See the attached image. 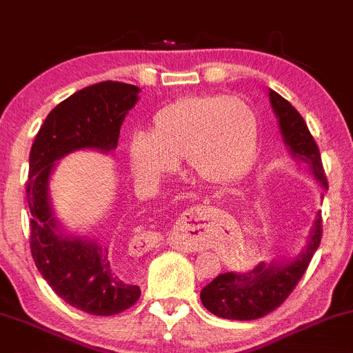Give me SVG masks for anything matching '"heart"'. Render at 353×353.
Here are the masks:
<instances>
[{
  "label": "heart",
  "instance_id": "obj_1",
  "mask_svg": "<svg viewBox=\"0 0 353 353\" xmlns=\"http://www.w3.org/2000/svg\"><path fill=\"white\" fill-rule=\"evenodd\" d=\"M256 139L255 114L245 101L226 95L183 97L152 117L148 134H134L127 158L139 180L166 175L183 158L197 180L228 185L252 165Z\"/></svg>",
  "mask_w": 353,
  "mask_h": 353
}]
</instances>
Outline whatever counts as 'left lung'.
Masks as SVG:
<instances>
[{
	"label": "left lung",
	"instance_id": "obj_1",
	"mask_svg": "<svg viewBox=\"0 0 353 353\" xmlns=\"http://www.w3.org/2000/svg\"><path fill=\"white\" fill-rule=\"evenodd\" d=\"M268 95L290 154L303 165L310 166L312 175L328 190V180L323 170L319 148L304 119L277 92L270 90ZM321 234L323 219L319 212L311 230L306 250L297 255V258L284 265L279 261L270 265L260 263L246 274L226 272L217 275L201 290L202 304L207 311L224 319L250 321V319L263 318L268 312L277 310L296 289L297 282L303 279L312 255L321 243Z\"/></svg>",
	"mask_w": 353,
	"mask_h": 353
}]
</instances>
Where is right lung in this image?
<instances>
[{"label":"right lung","mask_w":353,"mask_h":353,"mask_svg":"<svg viewBox=\"0 0 353 353\" xmlns=\"http://www.w3.org/2000/svg\"><path fill=\"white\" fill-rule=\"evenodd\" d=\"M137 93V86L121 81L79 90L50 110L30 150L27 202L35 267L61 299L88 314L112 316L129 310L141 297V289L112 263L107 248L93 239L68 238L57 231L47 181L54 161L68 152L85 148L114 151Z\"/></svg>","instance_id":"right-lung-1"}]
</instances>
